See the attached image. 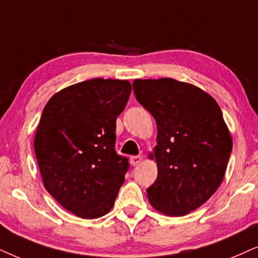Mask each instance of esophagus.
Here are the masks:
<instances>
[{
  "label": "esophagus",
  "instance_id": "obj_1",
  "mask_svg": "<svg viewBox=\"0 0 258 258\" xmlns=\"http://www.w3.org/2000/svg\"><path fill=\"white\" fill-rule=\"evenodd\" d=\"M142 159H143L142 156H132V157L130 158V163H131L133 167H137V165L140 164Z\"/></svg>",
  "mask_w": 258,
  "mask_h": 258
}]
</instances>
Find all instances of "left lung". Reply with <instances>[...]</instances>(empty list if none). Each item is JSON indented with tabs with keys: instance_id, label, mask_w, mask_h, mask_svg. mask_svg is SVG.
<instances>
[{
	"instance_id": "8db88e82",
	"label": "left lung",
	"mask_w": 258,
	"mask_h": 258,
	"mask_svg": "<svg viewBox=\"0 0 258 258\" xmlns=\"http://www.w3.org/2000/svg\"><path fill=\"white\" fill-rule=\"evenodd\" d=\"M136 99L157 123L149 157L158 175L146 189L151 206L182 217L204 205L224 180L232 137L217 101L190 83L172 78L135 80Z\"/></svg>"
}]
</instances>
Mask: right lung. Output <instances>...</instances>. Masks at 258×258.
Instances as JSON below:
<instances>
[{
  "label": "right lung",
  "mask_w": 258,
  "mask_h": 258,
  "mask_svg": "<svg viewBox=\"0 0 258 258\" xmlns=\"http://www.w3.org/2000/svg\"><path fill=\"white\" fill-rule=\"evenodd\" d=\"M128 81L93 78L54 94L42 110L34 151L46 190L65 210L96 219L112 210L128 169L116 155V116Z\"/></svg>",
  "instance_id": "add662e5"
}]
</instances>
